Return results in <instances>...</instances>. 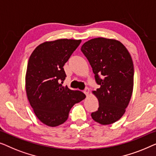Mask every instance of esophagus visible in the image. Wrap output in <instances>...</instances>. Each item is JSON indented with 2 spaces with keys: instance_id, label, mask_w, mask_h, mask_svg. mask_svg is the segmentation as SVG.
<instances>
[{
  "instance_id": "esophagus-1",
  "label": "esophagus",
  "mask_w": 156,
  "mask_h": 156,
  "mask_svg": "<svg viewBox=\"0 0 156 156\" xmlns=\"http://www.w3.org/2000/svg\"><path fill=\"white\" fill-rule=\"evenodd\" d=\"M89 93H90L89 88H88V87H86V88H85V89L84 90V93H85L86 95H89Z\"/></svg>"
}]
</instances>
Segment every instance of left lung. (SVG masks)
<instances>
[{"label": "left lung", "instance_id": "8db88e82", "mask_svg": "<svg viewBox=\"0 0 156 156\" xmlns=\"http://www.w3.org/2000/svg\"><path fill=\"white\" fill-rule=\"evenodd\" d=\"M81 51L100 85L93 91L99 107L91 117L100 124H113L124 115L132 95L134 71L131 56L120 41L103 37L86 41Z\"/></svg>", "mask_w": 156, "mask_h": 156}]
</instances>
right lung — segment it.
<instances>
[{
	"mask_svg": "<svg viewBox=\"0 0 156 156\" xmlns=\"http://www.w3.org/2000/svg\"><path fill=\"white\" fill-rule=\"evenodd\" d=\"M81 42L80 39H61L37 47L28 61L25 88L37 117L49 126L66 121L71 107L85 98L81 91L62 84L66 75L63 66Z\"/></svg>",
	"mask_w": 156,
	"mask_h": 156,
	"instance_id": "obj_1",
	"label": "right lung"
}]
</instances>
